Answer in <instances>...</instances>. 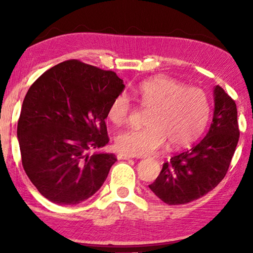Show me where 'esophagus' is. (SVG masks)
I'll return each mask as SVG.
<instances>
[{
  "instance_id": "esophagus-1",
  "label": "esophagus",
  "mask_w": 253,
  "mask_h": 253,
  "mask_svg": "<svg viewBox=\"0 0 253 253\" xmlns=\"http://www.w3.org/2000/svg\"><path fill=\"white\" fill-rule=\"evenodd\" d=\"M117 157L118 160H129V158H131L130 155H128V154H125V153H119Z\"/></svg>"
}]
</instances>
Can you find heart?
<instances>
[{
	"mask_svg": "<svg viewBox=\"0 0 253 253\" xmlns=\"http://www.w3.org/2000/svg\"><path fill=\"white\" fill-rule=\"evenodd\" d=\"M135 97L144 109L146 127L128 129L116 137V147L131 156L151 155L169 140V146L184 147L202 134L210 116L207 93L168 77H156L144 81L136 89ZM131 110L130 98L126 93L116 96L110 102L109 121L122 125Z\"/></svg>",
	"mask_w": 253,
	"mask_h": 253,
	"instance_id": "obj_1",
	"label": "heart"
}]
</instances>
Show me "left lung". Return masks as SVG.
I'll list each match as a JSON object with an SVG mask.
<instances>
[{
    "mask_svg": "<svg viewBox=\"0 0 253 253\" xmlns=\"http://www.w3.org/2000/svg\"><path fill=\"white\" fill-rule=\"evenodd\" d=\"M239 135L235 101L216 85L213 119L207 136L194 147L164 163L149 188L169 205L186 204L202 198L224 178Z\"/></svg>",
    "mask_w": 253,
    "mask_h": 253,
    "instance_id": "8db88e82",
    "label": "left lung"
}]
</instances>
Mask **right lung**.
Wrapping results in <instances>:
<instances>
[{
  "instance_id": "right-lung-1",
  "label": "right lung",
  "mask_w": 253,
  "mask_h": 253,
  "mask_svg": "<svg viewBox=\"0 0 253 253\" xmlns=\"http://www.w3.org/2000/svg\"><path fill=\"white\" fill-rule=\"evenodd\" d=\"M125 84L114 71L68 60L46 70L25 95L18 122L22 165L51 202L74 205L99 190L117 161L93 153L108 144L110 102Z\"/></svg>"
}]
</instances>
